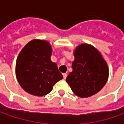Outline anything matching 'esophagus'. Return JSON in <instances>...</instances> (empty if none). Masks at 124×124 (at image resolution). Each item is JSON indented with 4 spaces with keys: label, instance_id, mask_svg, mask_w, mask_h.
Wrapping results in <instances>:
<instances>
[{
    "label": "esophagus",
    "instance_id": "esophagus-1",
    "mask_svg": "<svg viewBox=\"0 0 124 124\" xmlns=\"http://www.w3.org/2000/svg\"><path fill=\"white\" fill-rule=\"evenodd\" d=\"M63 76L64 79H66V78H67V74L66 73H63Z\"/></svg>",
    "mask_w": 124,
    "mask_h": 124
}]
</instances>
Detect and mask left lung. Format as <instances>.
Wrapping results in <instances>:
<instances>
[{
	"mask_svg": "<svg viewBox=\"0 0 124 124\" xmlns=\"http://www.w3.org/2000/svg\"><path fill=\"white\" fill-rule=\"evenodd\" d=\"M73 71L66 82L73 93L80 98L98 93L107 82L109 67L101 53L93 45L81 44L73 51Z\"/></svg>",
	"mask_w": 124,
	"mask_h": 124,
	"instance_id": "obj_1",
	"label": "left lung"
}]
</instances>
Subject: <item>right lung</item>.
<instances>
[{
    "label": "right lung",
    "mask_w": 124,
    "mask_h": 124,
    "mask_svg": "<svg viewBox=\"0 0 124 124\" xmlns=\"http://www.w3.org/2000/svg\"><path fill=\"white\" fill-rule=\"evenodd\" d=\"M52 46L47 41L34 39L19 53L15 74L21 87L30 94L42 96L63 79L57 64L51 59Z\"/></svg>",
    "instance_id": "1"
}]
</instances>
